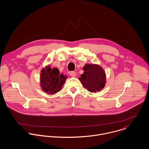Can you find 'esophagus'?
Returning <instances> with one entry per match:
<instances>
[{"label": "esophagus", "instance_id": "34e87169", "mask_svg": "<svg viewBox=\"0 0 149 149\" xmlns=\"http://www.w3.org/2000/svg\"><path fill=\"white\" fill-rule=\"evenodd\" d=\"M69 74H70V75L72 77H75L76 76V73L75 72H74V71L70 72Z\"/></svg>", "mask_w": 149, "mask_h": 149}]
</instances>
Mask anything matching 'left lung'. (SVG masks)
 <instances>
[{
	"mask_svg": "<svg viewBox=\"0 0 149 149\" xmlns=\"http://www.w3.org/2000/svg\"><path fill=\"white\" fill-rule=\"evenodd\" d=\"M84 73L79 79L91 92H99L106 83V74L104 69L97 64H85L83 68Z\"/></svg>",
	"mask_w": 149,
	"mask_h": 149,
	"instance_id": "left-lung-1",
	"label": "left lung"
}]
</instances>
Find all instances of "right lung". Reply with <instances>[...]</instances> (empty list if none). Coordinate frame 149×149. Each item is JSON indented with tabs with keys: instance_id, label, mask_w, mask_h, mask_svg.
<instances>
[{
	"instance_id": "add662e5",
	"label": "right lung",
	"mask_w": 149,
	"mask_h": 149,
	"mask_svg": "<svg viewBox=\"0 0 149 149\" xmlns=\"http://www.w3.org/2000/svg\"><path fill=\"white\" fill-rule=\"evenodd\" d=\"M66 78L67 76L61 74L57 68L46 66L41 72L40 85L46 93L54 95L61 90Z\"/></svg>"
}]
</instances>
